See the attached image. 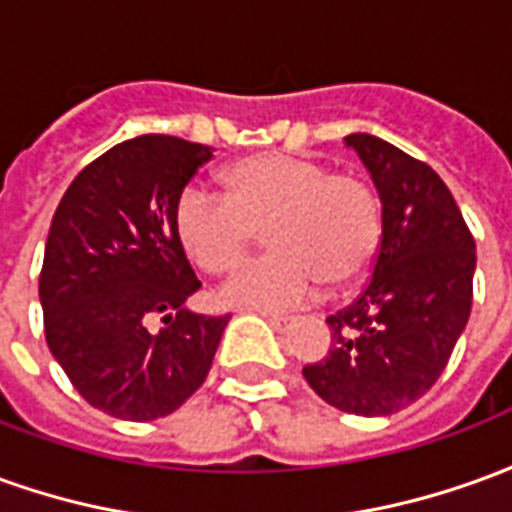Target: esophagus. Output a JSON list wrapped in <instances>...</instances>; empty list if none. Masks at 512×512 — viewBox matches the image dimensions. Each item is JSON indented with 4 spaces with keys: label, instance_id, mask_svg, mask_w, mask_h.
I'll return each mask as SVG.
<instances>
[{
    "label": "esophagus",
    "instance_id": "obj_1",
    "mask_svg": "<svg viewBox=\"0 0 512 512\" xmlns=\"http://www.w3.org/2000/svg\"><path fill=\"white\" fill-rule=\"evenodd\" d=\"M268 324L274 327L277 332H288L296 324V318L293 316H268Z\"/></svg>",
    "mask_w": 512,
    "mask_h": 512
}]
</instances>
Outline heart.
Here are the masks:
<instances>
[{
    "instance_id": "1",
    "label": "heart",
    "mask_w": 512,
    "mask_h": 512,
    "mask_svg": "<svg viewBox=\"0 0 512 512\" xmlns=\"http://www.w3.org/2000/svg\"><path fill=\"white\" fill-rule=\"evenodd\" d=\"M224 196L185 188L174 227L185 255L207 274H227L266 230V257L221 288V302L246 310H288L324 282L346 288L371 266L382 230L380 199L355 174L324 163L263 152L224 171Z\"/></svg>"
}]
</instances>
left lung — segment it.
I'll list each match as a JSON object with an SVG mask.
<instances>
[{
	"label": "left lung",
	"mask_w": 512,
	"mask_h": 512,
	"mask_svg": "<svg viewBox=\"0 0 512 512\" xmlns=\"http://www.w3.org/2000/svg\"><path fill=\"white\" fill-rule=\"evenodd\" d=\"M343 141L377 185L382 238L363 293L327 318L330 352L302 374L343 413L393 416L430 391L466 330L477 249L427 163L366 132Z\"/></svg>",
	"instance_id": "1"
}]
</instances>
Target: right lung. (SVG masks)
Masks as SVG:
<instances>
[{"instance_id": "1", "label": "right lung", "mask_w": 512, "mask_h": 512, "mask_svg": "<svg viewBox=\"0 0 512 512\" xmlns=\"http://www.w3.org/2000/svg\"><path fill=\"white\" fill-rule=\"evenodd\" d=\"M210 157L205 144L138 135L88 163L55 210L38 280L46 343L107 416H169L213 366L230 316L185 307L202 282L174 227L182 188ZM155 315L164 327L152 333Z\"/></svg>"}]
</instances>
